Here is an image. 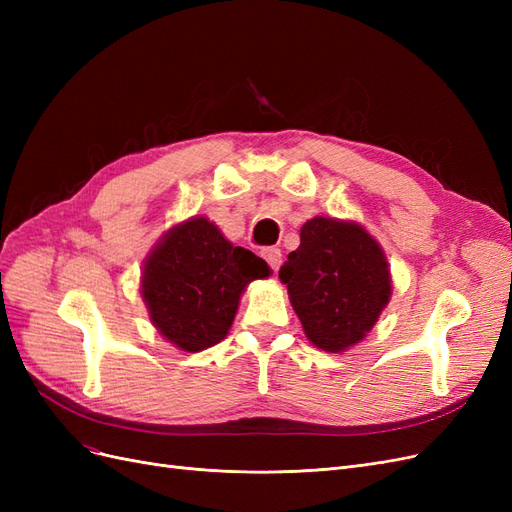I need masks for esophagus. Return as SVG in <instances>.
I'll use <instances>...</instances> for the list:
<instances>
[{
    "label": "esophagus",
    "instance_id": "obj_1",
    "mask_svg": "<svg viewBox=\"0 0 512 512\" xmlns=\"http://www.w3.org/2000/svg\"><path fill=\"white\" fill-rule=\"evenodd\" d=\"M260 256L269 262V267L273 271L280 269V265H282V250H280V247H265V250L260 252Z\"/></svg>",
    "mask_w": 512,
    "mask_h": 512
}]
</instances>
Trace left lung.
I'll return each mask as SVG.
<instances>
[{
  "instance_id": "obj_1",
  "label": "left lung",
  "mask_w": 512,
  "mask_h": 512,
  "mask_svg": "<svg viewBox=\"0 0 512 512\" xmlns=\"http://www.w3.org/2000/svg\"><path fill=\"white\" fill-rule=\"evenodd\" d=\"M309 342L342 352L361 342L391 297L380 245L359 224L314 218L280 269Z\"/></svg>"
}]
</instances>
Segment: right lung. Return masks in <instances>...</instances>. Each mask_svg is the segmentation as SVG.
I'll return each instance as SVG.
<instances>
[{"label": "right lung", "instance_id": "1", "mask_svg": "<svg viewBox=\"0 0 512 512\" xmlns=\"http://www.w3.org/2000/svg\"><path fill=\"white\" fill-rule=\"evenodd\" d=\"M267 275L265 260L226 241L209 220L192 218L147 258L143 297L168 342L198 352L222 342L243 288Z\"/></svg>", "mask_w": 512, "mask_h": 512}]
</instances>
